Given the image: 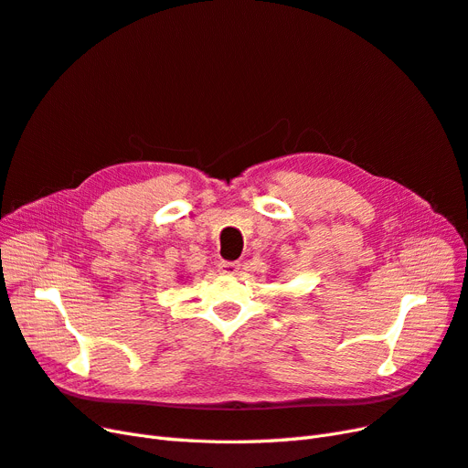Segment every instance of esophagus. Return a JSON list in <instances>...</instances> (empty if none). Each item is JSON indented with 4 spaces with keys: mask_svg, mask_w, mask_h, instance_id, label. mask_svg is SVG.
<instances>
[{
    "mask_svg": "<svg viewBox=\"0 0 468 468\" xmlns=\"http://www.w3.org/2000/svg\"><path fill=\"white\" fill-rule=\"evenodd\" d=\"M238 269H239V263H232V261H222V263H218V271H220L222 275H236Z\"/></svg>",
    "mask_w": 468,
    "mask_h": 468,
    "instance_id": "1",
    "label": "esophagus"
}]
</instances>
